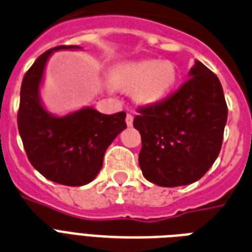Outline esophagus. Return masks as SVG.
<instances>
[{"label":"esophagus","instance_id":"34e87169","mask_svg":"<svg viewBox=\"0 0 252 252\" xmlns=\"http://www.w3.org/2000/svg\"><path fill=\"white\" fill-rule=\"evenodd\" d=\"M132 120H134L132 114H127V116H126V125H127V126H131Z\"/></svg>","mask_w":252,"mask_h":252}]
</instances>
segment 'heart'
<instances>
[{
	"label": "heart",
	"mask_w": 252,
	"mask_h": 252,
	"mask_svg": "<svg viewBox=\"0 0 252 252\" xmlns=\"http://www.w3.org/2000/svg\"><path fill=\"white\" fill-rule=\"evenodd\" d=\"M110 81L118 89H134V99L138 104L155 105L172 92L177 71L171 62H130L117 64L110 72Z\"/></svg>",
	"instance_id": "1"
}]
</instances>
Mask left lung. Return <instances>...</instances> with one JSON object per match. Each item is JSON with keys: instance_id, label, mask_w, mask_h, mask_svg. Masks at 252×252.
<instances>
[{"instance_id": "left-lung-1", "label": "left lung", "mask_w": 252, "mask_h": 252, "mask_svg": "<svg viewBox=\"0 0 252 252\" xmlns=\"http://www.w3.org/2000/svg\"><path fill=\"white\" fill-rule=\"evenodd\" d=\"M139 165L159 187L192 184L204 176L221 151L227 105L220 80L196 62L189 79L155 105L138 108Z\"/></svg>"}]
</instances>
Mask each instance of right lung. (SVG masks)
I'll return each instance as SVG.
<instances>
[{
    "instance_id": "obj_1",
    "label": "right lung",
    "mask_w": 252,
    "mask_h": 252,
    "mask_svg": "<svg viewBox=\"0 0 252 252\" xmlns=\"http://www.w3.org/2000/svg\"><path fill=\"white\" fill-rule=\"evenodd\" d=\"M59 46L35 60L21 85L19 135L29 160L48 180L68 187L91 183L102 167L106 148L126 127V113L102 114L85 108L65 117H54L39 101V85L50 55L58 50H79Z\"/></svg>"
}]
</instances>
